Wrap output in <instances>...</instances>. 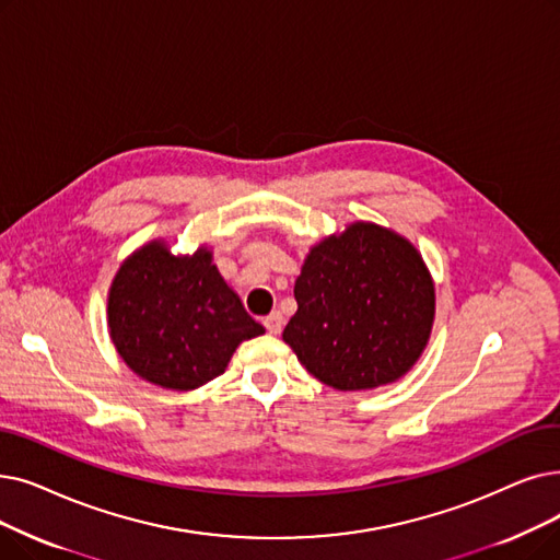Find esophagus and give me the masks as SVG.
<instances>
[{"label":"esophagus","mask_w":560,"mask_h":560,"mask_svg":"<svg viewBox=\"0 0 560 560\" xmlns=\"http://www.w3.org/2000/svg\"><path fill=\"white\" fill-rule=\"evenodd\" d=\"M262 325H265V329L270 331V334H281V329H283V315L279 313V311H272L270 315H267V318L262 320Z\"/></svg>","instance_id":"34e87169"}]
</instances>
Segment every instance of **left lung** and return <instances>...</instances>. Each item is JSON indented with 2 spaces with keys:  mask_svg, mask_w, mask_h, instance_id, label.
<instances>
[{
  "mask_svg": "<svg viewBox=\"0 0 560 560\" xmlns=\"http://www.w3.org/2000/svg\"><path fill=\"white\" fill-rule=\"evenodd\" d=\"M295 300L283 340L315 380L338 392H371L405 377L434 325V281L421 252L373 222L315 242Z\"/></svg>",
  "mask_w": 560,
  "mask_h": 560,
  "instance_id": "8db88e82",
  "label": "left lung"
}]
</instances>
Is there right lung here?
Returning <instances> with one entry per match:
<instances>
[{
    "mask_svg": "<svg viewBox=\"0 0 560 560\" xmlns=\"http://www.w3.org/2000/svg\"><path fill=\"white\" fill-rule=\"evenodd\" d=\"M107 327L126 366L172 392H194L222 375L242 340L265 334L217 270L208 245L172 254L162 237L118 265Z\"/></svg>",
    "mask_w": 560,
    "mask_h": 560,
    "instance_id": "obj_1",
    "label": "right lung"
}]
</instances>
